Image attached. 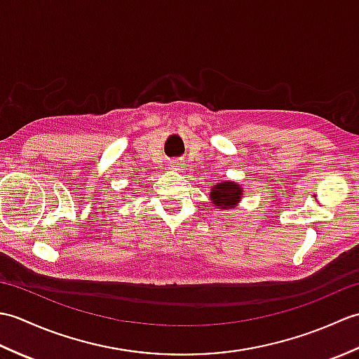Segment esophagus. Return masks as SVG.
Masks as SVG:
<instances>
[{"label": "esophagus", "mask_w": 359, "mask_h": 359, "mask_svg": "<svg viewBox=\"0 0 359 359\" xmlns=\"http://www.w3.org/2000/svg\"><path fill=\"white\" fill-rule=\"evenodd\" d=\"M170 168H171V171H174V172H180L182 170H184V163L179 162V160H174V162L170 163Z\"/></svg>", "instance_id": "34e87169"}]
</instances>
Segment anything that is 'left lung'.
Here are the masks:
<instances>
[{
    "mask_svg": "<svg viewBox=\"0 0 359 359\" xmlns=\"http://www.w3.org/2000/svg\"><path fill=\"white\" fill-rule=\"evenodd\" d=\"M243 194L245 191H243L242 184L233 180H222L211 187L210 201L219 210H234L239 207Z\"/></svg>",
    "mask_w": 359,
    "mask_h": 359,
    "instance_id": "obj_1",
    "label": "left lung"
}]
</instances>
